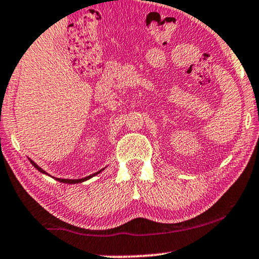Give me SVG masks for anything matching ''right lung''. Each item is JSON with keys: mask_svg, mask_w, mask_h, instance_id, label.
<instances>
[{"mask_svg": "<svg viewBox=\"0 0 259 259\" xmlns=\"http://www.w3.org/2000/svg\"><path fill=\"white\" fill-rule=\"evenodd\" d=\"M30 160V159H29ZM30 162H31V165L34 166L35 168L36 169H38V171L40 172H42V173H45V175H48V173H46L44 169H42L41 167H38V166L35 164V162L33 161V160H30ZM101 171H99V172H97V173H94V175H92V176H88V177H86V178H82V179H61V178H56V180H59V182H61V183H66V184H76V183H81V182H84V180H87V179H90V178H92V177H94V176H97L98 173H100Z\"/></svg>", "mask_w": 259, "mask_h": 259, "instance_id": "1", "label": "right lung"}]
</instances>
